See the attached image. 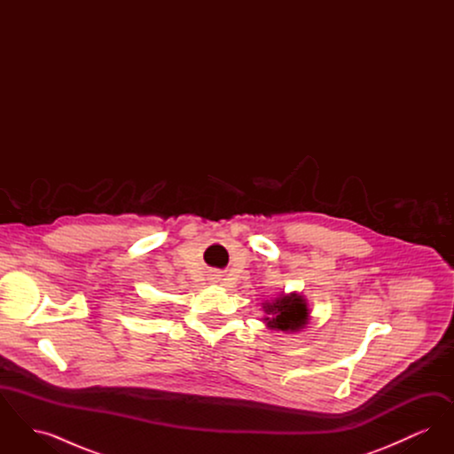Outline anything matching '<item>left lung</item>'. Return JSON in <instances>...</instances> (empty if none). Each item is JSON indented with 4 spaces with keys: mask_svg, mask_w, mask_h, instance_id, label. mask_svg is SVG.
Returning <instances> with one entry per match:
<instances>
[{
    "mask_svg": "<svg viewBox=\"0 0 454 454\" xmlns=\"http://www.w3.org/2000/svg\"><path fill=\"white\" fill-rule=\"evenodd\" d=\"M267 313H272V318L269 320V325L272 328H279L282 332L287 330H298L308 320V308L301 296L291 294V296H282L272 304H267Z\"/></svg>",
    "mask_w": 454,
    "mask_h": 454,
    "instance_id": "obj_1",
    "label": "left lung"
}]
</instances>
